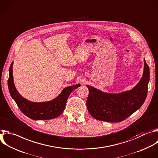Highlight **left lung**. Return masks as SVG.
Returning a JSON list of instances; mask_svg holds the SVG:
<instances>
[{
    "mask_svg": "<svg viewBox=\"0 0 158 158\" xmlns=\"http://www.w3.org/2000/svg\"><path fill=\"white\" fill-rule=\"evenodd\" d=\"M144 63L143 77L130 91L118 94H106L87 85L89 90L87 108L94 118L104 122H120L141 107L147 96L149 81V68L145 60Z\"/></svg>",
    "mask_w": 158,
    "mask_h": 158,
    "instance_id": "8db88e82",
    "label": "left lung"
}]
</instances>
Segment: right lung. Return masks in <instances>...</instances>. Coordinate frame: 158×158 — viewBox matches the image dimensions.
Wrapping results in <instances>:
<instances>
[{"label":"right lung","instance_id":"1","mask_svg":"<svg viewBox=\"0 0 158 158\" xmlns=\"http://www.w3.org/2000/svg\"><path fill=\"white\" fill-rule=\"evenodd\" d=\"M12 66L13 62L9 68V77L8 79V87L10 95L16 102L21 112L33 120H49L60 116L64 110L70 94L80 86V84H76L64 89L56 98L51 101L41 103L32 102L22 97L15 89L13 81Z\"/></svg>","mask_w":158,"mask_h":158}]
</instances>
